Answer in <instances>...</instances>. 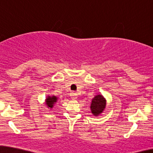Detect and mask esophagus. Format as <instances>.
<instances>
[{
	"instance_id": "34e87169",
	"label": "esophagus",
	"mask_w": 153,
	"mask_h": 153,
	"mask_svg": "<svg viewBox=\"0 0 153 153\" xmlns=\"http://www.w3.org/2000/svg\"><path fill=\"white\" fill-rule=\"evenodd\" d=\"M70 94H71V97L72 99H76L78 98V94L75 92H71Z\"/></svg>"
}]
</instances>
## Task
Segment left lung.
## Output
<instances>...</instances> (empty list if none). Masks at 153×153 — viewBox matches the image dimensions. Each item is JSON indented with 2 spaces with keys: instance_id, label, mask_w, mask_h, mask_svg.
Masks as SVG:
<instances>
[{
  "instance_id": "obj_1",
  "label": "left lung",
  "mask_w": 153,
  "mask_h": 153,
  "mask_svg": "<svg viewBox=\"0 0 153 153\" xmlns=\"http://www.w3.org/2000/svg\"><path fill=\"white\" fill-rule=\"evenodd\" d=\"M106 106V100L101 95H97L92 100L91 104V109L93 114L98 116L102 113L103 109Z\"/></svg>"
}]
</instances>
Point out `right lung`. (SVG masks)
<instances>
[{
  "label": "right lung",
  "mask_w": 153,
  "mask_h": 153,
  "mask_svg": "<svg viewBox=\"0 0 153 153\" xmlns=\"http://www.w3.org/2000/svg\"><path fill=\"white\" fill-rule=\"evenodd\" d=\"M47 101H46V104L50 108H52L53 106V104L54 103L57 101V98L56 96H48L47 98Z\"/></svg>",
  "instance_id": "add662e5"
}]
</instances>
